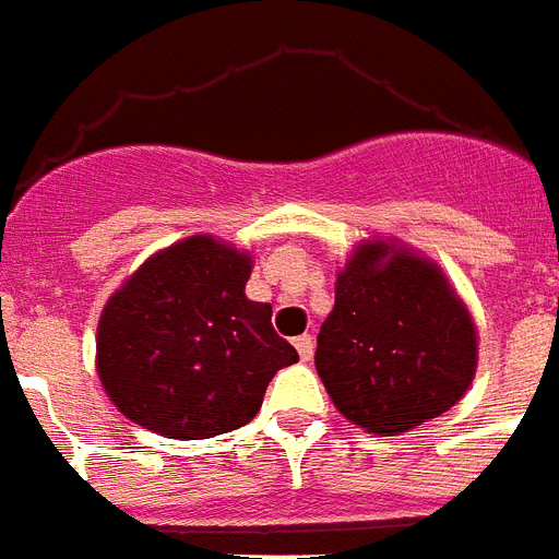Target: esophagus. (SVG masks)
<instances>
[{
    "mask_svg": "<svg viewBox=\"0 0 559 559\" xmlns=\"http://www.w3.org/2000/svg\"><path fill=\"white\" fill-rule=\"evenodd\" d=\"M295 350H298L301 361H310V358H312V338H310V335H298V338H295Z\"/></svg>",
    "mask_w": 559,
    "mask_h": 559,
    "instance_id": "esophagus-1",
    "label": "esophagus"
}]
</instances>
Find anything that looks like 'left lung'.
<instances>
[{
    "label": "left lung",
    "instance_id": "1",
    "mask_svg": "<svg viewBox=\"0 0 559 559\" xmlns=\"http://www.w3.org/2000/svg\"><path fill=\"white\" fill-rule=\"evenodd\" d=\"M316 370L353 425L405 433L471 388L474 319L433 261L393 240H365L335 278Z\"/></svg>",
    "mask_w": 559,
    "mask_h": 559
}]
</instances>
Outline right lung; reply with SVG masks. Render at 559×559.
<instances>
[{"label":"right lung","mask_w":559,"mask_h":559,"mask_svg":"<svg viewBox=\"0 0 559 559\" xmlns=\"http://www.w3.org/2000/svg\"><path fill=\"white\" fill-rule=\"evenodd\" d=\"M252 258L212 235L152 255L111 298L97 326V373L122 416L166 439L243 428L281 367L298 361L249 301Z\"/></svg>","instance_id":"add662e5"}]
</instances>
